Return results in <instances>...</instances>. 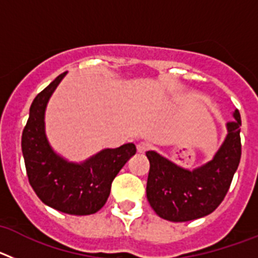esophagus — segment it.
<instances>
[{
    "instance_id": "34e87169",
    "label": "esophagus",
    "mask_w": 258,
    "mask_h": 258,
    "mask_svg": "<svg viewBox=\"0 0 258 258\" xmlns=\"http://www.w3.org/2000/svg\"><path fill=\"white\" fill-rule=\"evenodd\" d=\"M147 150H149V145L146 142H140L137 145V152H138V154H145Z\"/></svg>"
}]
</instances>
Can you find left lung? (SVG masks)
<instances>
[{
  "label": "left lung",
  "mask_w": 258,
  "mask_h": 258,
  "mask_svg": "<svg viewBox=\"0 0 258 258\" xmlns=\"http://www.w3.org/2000/svg\"><path fill=\"white\" fill-rule=\"evenodd\" d=\"M226 124L227 136L211 161L190 170L155 151L150 161L147 200L159 217L186 222L211 214L226 197L241 155V118L238 109Z\"/></svg>",
  "instance_id": "left-lung-1"
}]
</instances>
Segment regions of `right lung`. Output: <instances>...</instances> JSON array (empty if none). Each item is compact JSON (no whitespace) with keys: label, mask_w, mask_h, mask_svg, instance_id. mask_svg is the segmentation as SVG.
<instances>
[{"label":"right lung","mask_w":258,"mask_h":258,"mask_svg":"<svg viewBox=\"0 0 258 258\" xmlns=\"http://www.w3.org/2000/svg\"><path fill=\"white\" fill-rule=\"evenodd\" d=\"M66 75H59L32 102L22 151L29 183L41 202L63 213L88 216L106 204L113 178L137 149L133 143H126L102 150L83 163L66 160L52 150L45 132V111Z\"/></svg>","instance_id":"add662e5"}]
</instances>
